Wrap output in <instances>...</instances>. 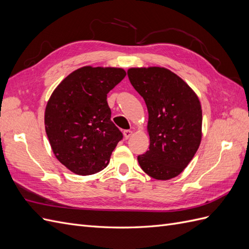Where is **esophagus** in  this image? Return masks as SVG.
<instances>
[{
  "instance_id": "1",
  "label": "esophagus",
  "mask_w": 249,
  "mask_h": 249,
  "mask_svg": "<svg viewBox=\"0 0 249 249\" xmlns=\"http://www.w3.org/2000/svg\"><path fill=\"white\" fill-rule=\"evenodd\" d=\"M132 135H133V131H131V130L124 131V136L125 139H129L132 136Z\"/></svg>"
}]
</instances>
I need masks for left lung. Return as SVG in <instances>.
<instances>
[{
  "mask_svg": "<svg viewBox=\"0 0 249 249\" xmlns=\"http://www.w3.org/2000/svg\"><path fill=\"white\" fill-rule=\"evenodd\" d=\"M131 84L148 111L149 149L138 156L146 175L159 180L178 177L193 159L202 137L197 94L171 71L160 66L131 67Z\"/></svg>",
  "mask_w": 249,
  "mask_h": 249,
  "instance_id": "left-lung-1",
  "label": "left lung"
}]
</instances>
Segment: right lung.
<instances>
[{
  "instance_id": "add662e5",
  "label": "right lung",
  "mask_w": 249,
  "mask_h": 249,
  "mask_svg": "<svg viewBox=\"0 0 249 249\" xmlns=\"http://www.w3.org/2000/svg\"><path fill=\"white\" fill-rule=\"evenodd\" d=\"M120 67L83 66L55 88L44 111L53 153L79 176L107 167L123 134L111 122L107 94L125 77Z\"/></svg>"
}]
</instances>
